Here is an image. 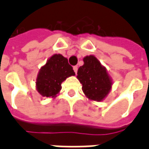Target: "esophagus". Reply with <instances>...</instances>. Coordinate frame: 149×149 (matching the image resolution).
Here are the masks:
<instances>
[{"label": "esophagus", "mask_w": 149, "mask_h": 149, "mask_svg": "<svg viewBox=\"0 0 149 149\" xmlns=\"http://www.w3.org/2000/svg\"><path fill=\"white\" fill-rule=\"evenodd\" d=\"M73 70H74L75 73H77V70H78L77 66H74V67H73Z\"/></svg>", "instance_id": "esophagus-1"}]
</instances>
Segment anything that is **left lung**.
<instances>
[{"mask_svg":"<svg viewBox=\"0 0 149 149\" xmlns=\"http://www.w3.org/2000/svg\"><path fill=\"white\" fill-rule=\"evenodd\" d=\"M83 61L84 65L78 68L77 76L82 90L89 100L101 101L111 91L112 78L95 56H86Z\"/></svg>","mask_w":149,"mask_h":149,"instance_id":"left-lung-1","label":"left lung"}]
</instances>
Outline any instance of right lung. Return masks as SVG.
<instances>
[{"label":"right lung","mask_w":149,"mask_h":149,"mask_svg":"<svg viewBox=\"0 0 149 149\" xmlns=\"http://www.w3.org/2000/svg\"><path fill=\"white\" fill-rule=\"evenodd\" d=\"M75 76L68 59L61 54H54L43 65L37 74L36 88L42 97L55 98L66 78Z\"/></svg>","instance_id":"1"}]
</instances>
